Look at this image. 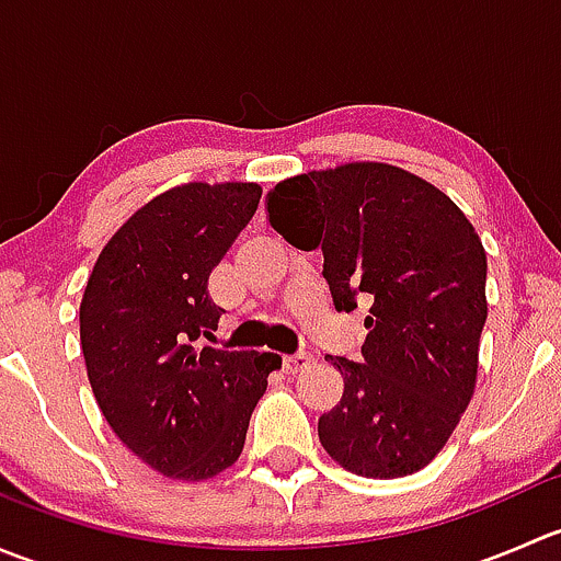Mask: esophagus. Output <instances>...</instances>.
<instances>
[{
	"label": "esophagus",
	"instance_id": "esophagus-1",
	"mask_svg": "<svg viewBox=\"0 0 561 561\" xmlns=\"http://www.w3.org/2000/svg\"><path fill=\"white\" fill-rule=\"evenodd\" d=\"M309 364H312V355H309V353L285 355V371H290V375H296V371H304Z\"/></svg>",
	"mask_w": 561,
	"mask_h": 561
}]
</instances>
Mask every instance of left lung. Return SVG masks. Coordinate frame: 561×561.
Returning <instances> with one entry per match:
<instances>
[{"instance_id": "left-lung-1", "label": "left lung", "mask_w": 561, "mask_h": 561, "mask_svg": "<svg viewBox=\"0 0 561 561\" xmlns=\"http://www.w3.org/2000/svg\"><path fill=\"white\" fill-rule=\"evenodd\" d=\"M268 222L322 249L333 307L369 296L360 360L333 358L342 401L320 417L325 454L360 478H404L445 448L478 382L485 249L461 208L421 175L347 162L268 192Z\"/></svg>"}]
</instances>
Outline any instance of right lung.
Wrapping results in <instances>:
<instances>
[{
    "label": "right lung",
    "instance_id": "1",
    "mask_svg": "<svg viewBox=\"0 0 561 561\" xmlns=\"http://www.w3.org/2000/svg\"><path fill=\"white\" fill-rule=\"evenodd\" d=\"M263 190L249 181L173 186L140 206L94 263L81 301V347L107 426L173 480H208L244 450L249 417L282 358L201 347L222 309L208 276Z\"/></svg>",
    "mask_w": 561,
    "mask_h": 561
}]
</instances>
